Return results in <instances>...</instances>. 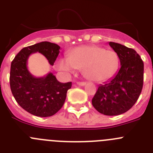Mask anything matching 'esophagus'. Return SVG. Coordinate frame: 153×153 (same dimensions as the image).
<instances>
[{
	"label": "esophagus",
	"instance_id": "obj_1",
	"mask_svg": "<svg viewBox=\"0 0 153 153\" xmlns=\"http://www.w3.org/2000/svg\"><path fill=\"white\" fill-rule=\"evenodd\" d=\"M76 83L79 86H84V85H86V82H77Z\"/></svg>",
	"mask_w": 153,
	"mask_h": 153
}]
</instances>
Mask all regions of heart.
<instances>
[{"label": "heart", "mask_w": 153, "mask_h": 153, "mask_svg": "<svg viewBox=\"0 0 153 153\" xmlns=\"http://www.w3.org/2000/svg\"><path fill=\"white\" fill-rule=\"evenodd\" d=\"M120 66L117 53L111 50H105L98 46L76 47L56 63L59 70L70 74L75 69H83L86 79L94 82H105L116 75Z\"/></svg>", "instance_id": "1"}]
</instances>
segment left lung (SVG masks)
Masks as SVG:
<instances>
[{
	"mask_svg": "<svg viewBox=\"0 0 153 153\" xmlns=\"http://www.w3.org/2000/svg\"><path fill=\"white\" fill-rule=\"evenodd\" d=\"M109 44L118 55L120 68L114 77L99 86L92 104L99 113L117 116L131 109L140 97L144 64L135 50L114 42Z\"/></svg>",
	"mask_w": 153,
	"mask_h": 153,
	"instance_id": "obj_1",
	"label": "left lung"
}]
</instances>
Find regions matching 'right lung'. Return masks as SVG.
<instances>
[{"mask_svg": "<svg viewBox=\"0 0 153 153\" xmlns=\"http://www.w3.org/2000/svg\"><path fill=\"white\" fill-rule=\"evenodd\" d=\"M60 49V46L53 43L40 42L23 48L11 62L10 86L12 94L23 109L36 117H48L57 113L64 103L72 83H60L52 73L35 77L27 69L28 58L31 53L39 52L53 66Z\"/></svg>", "mask_w": 153, "mask_h": 153, "instance_id": "1", "label": "right lung"}]
</instances>
